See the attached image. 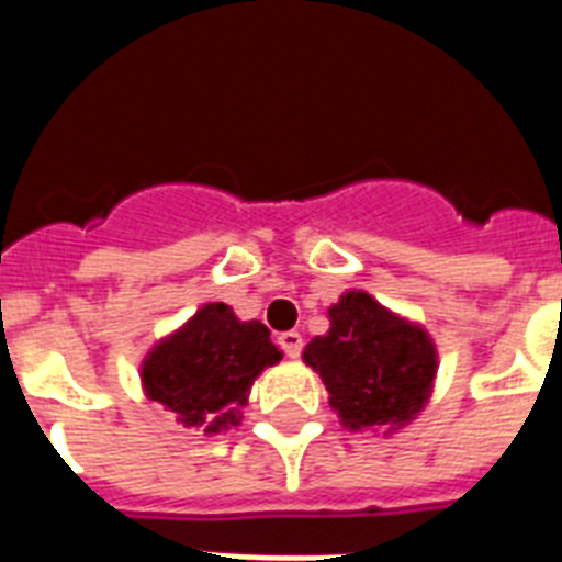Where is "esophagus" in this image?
Returning <instances> with one entry per match:
<instances>
[{
    "instance_id": "34e87169",
    "label": "esophagus",
    "mask_w": 562,
    "mask_h": 562,
    "mask_svg": "<svg viewBox=\"0 0 562 562\" xmlns=\"http://www.w3.org/2000/svg\"><path fill=\"white\" fill-rule=\"evenodd\" d=\"M277 344H280L282 350H285V356H289V359H297L300 350H303V335L291 329V333H282L280 338H277Z\"/></svg>"
}]
</instances>
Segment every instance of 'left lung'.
<instances>
[{
	"label": "left lung",
	"mask_w": 562,
	"mask_h": 562,
	"mask_svg": "<svg viewBox=\"0 0 562 562\" xmlns=\"http://www.w3.org/2000/svg\"><path fill=\"white\" fill-rule=\"evenodd\" d=\"M326 315L329 333L306 344L303 361L324 379L341 426L391 437L417 419L437 375V347L426 326L361 289L344 291Z\"/></svg>",
	"instance_id": "1"
}]
</instances>
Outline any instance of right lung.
I'll return each instance as SVG.
<instances>
[{"label": "right lung", "mask_w": 562, "mask_h": 562, "mask_svg": "<svg viewBox=\"0 0 562 562\" xmlns=\"http://www.w3.org/2000/svg\"><path fill=\"white\" fill-rule=\"evenodd\" d=\"M282 350L259 321H238L227 303H203L187 324L154 344L139 364L145 396L187 428L221 435L241 423L250 387Z\"/></svg>", "instance_id": "obj_1"}]
</instances>
